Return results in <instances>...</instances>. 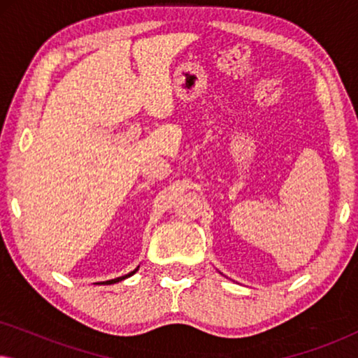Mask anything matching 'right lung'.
Returning a JSON list of instances; mask_svg holds the SVG:
<instances>
[{"label":"right lung","mask_w":358,"mask_h":358,"mask_svg":"<svg viewBox=\"0 0 358 358\" xmlns=\"http://www.w3.org/2000/svg\"><path fill=\"white\" fill-rule=\"evenodd\" d=\"M138 271V267L135 268L134 272H130V273H127V275H122V277H117V278H114V280H107V282H102V285H112V283H117V282H120V280H124V278H127V277H130V275H134V273Z\"/></svg>","instance_id":"add662e5"}]
</instances>
